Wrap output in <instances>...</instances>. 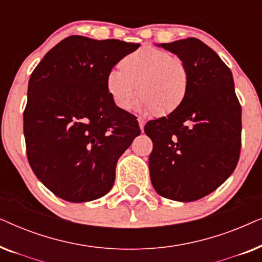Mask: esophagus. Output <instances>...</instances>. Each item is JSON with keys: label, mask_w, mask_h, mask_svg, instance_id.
<instances>
[{"label": "esophagus", "mask_w": 262, "mask_h": 262, "mask_svg": "<svg viewBox=\"0 0 262 262\" xmlns=\"http://www.w3.org/2000/svg\"><path fill=\"white\" fill-rule=\"evenodd\" d=\"M138 124H139V127H141V131L144 130V125H145V120L142 119V118H138Z\"/></svg>", "instance_id": "esophagus-1"}]
</instances>
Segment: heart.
I'll return each instance as SVG.
<instances>
[{
  "instance_id": "1",
  "label": "heart",
  "mask_w": 262,
  "mask_h": 262,
  "mask_svg": "<svg viewBox=\"0 0 262 262\" xmlns=\"http://www.w3.org/2000/svg\"><path fill=\"white\" fill-rule=\"evenodd\" d=\"M119 68L107 75L106 89L121 111L131 108L138 93L139 108L163 117L175 112L187 96L188 68L170 52L143 46L123 57Z\"/></svg>"
}]
</instances>
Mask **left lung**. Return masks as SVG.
Here are the masks:
<instances>
[{
    "mask_svg": "<svg viewBox=\"0 0 262 262\" xmlns=\"http://www.w3.org/2000/svg\"><path fill=\"white\" fill-rule=\"evenodd\" d=\"M157 46L186 63L189 88L175 112L144 126L154 145L149 156L150 180L164 198L194 202L220 187L237 166L241 105L230 69L199 39Z\"/></svg>",
    "mask_w": 262,
    "mask_h": 262,
    "instance_id": "left-lung-1",
    "label": "left lung"
}]
</instances>
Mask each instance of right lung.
I'll return each instance as SVG.
<instances>
[{
    "label": "right lung",
    "mask_w": 262,
    "mask_h": 262,
    "mask_svg": "<svg viewBox=\"0 0 262 262\" xmlns=\"http://www.w3.org/2000/svg\"><path fill=\"white\" fill-rule=\"evenodd\" d=\"M138 48L70 35L31 75L24 112L27 159L42 185L67 202L108 193L118 160L141 135L137 118L118 108L106 89L110 71Z\"/></svg>",
    "instance_id": "obj_1"
}]
</instances>
